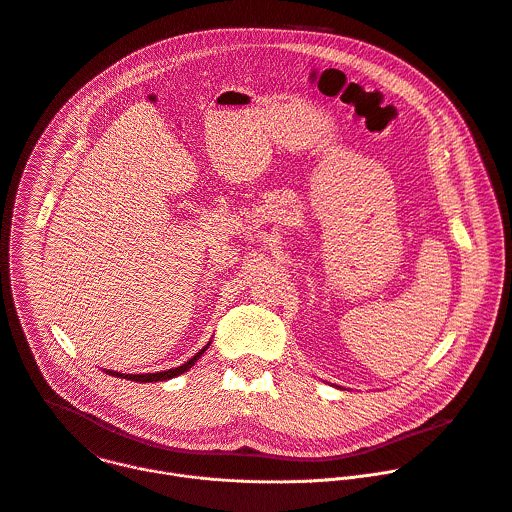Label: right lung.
<instances>
[{
  "label": "right lung",
  "mask_w": 512,
  "mask_h": 512,
  "mask_svg": "<svg viewBox=\"0 0 512 512\" xmlns=\"http://www.w3.org/2000/svg\"><path fill=\"white\" fill-rule=\"evenodd\" d=\"M209 346H211V344H207L195 358H191V360L185 362L183 366L173 368V370H166V372H156V374H120V372H108V374H110V376H116V378H126V380H132V382H164V380L181 376V374H185L187 370H191V368L195 366V362L205 354V350H207Z\"/></svg>",
  "instance_id": "1"
}]
</instances>
